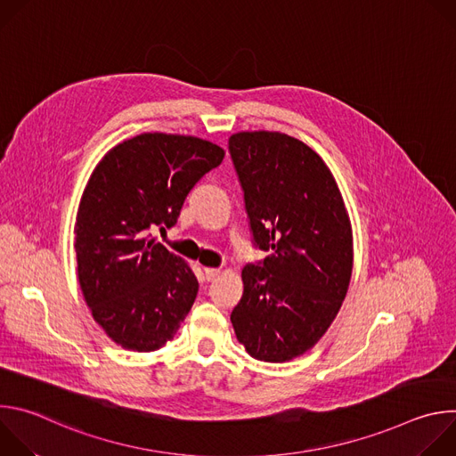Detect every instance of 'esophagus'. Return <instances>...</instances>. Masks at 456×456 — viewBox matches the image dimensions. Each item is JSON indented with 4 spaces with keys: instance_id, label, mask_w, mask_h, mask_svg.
<instances>
[{
    "instance_id": "esophagus-1",
    "label": "esophagus",
    "mask_w": 456,
    "mask_h": 456,
    "mask_svg": "<svg viewBox=\"0 0 456 456\" xmlns=\"http://www.w3.org/2000/svg\"><path fill=\"white\" fill-rule=\"evenodd\" d=\"M204 274H206L208 281H215L222 274V271L220 269H204Z\"/></svg>"
}]
</instances>
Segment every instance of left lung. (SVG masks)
<instances>
[{
  "mask_svg": "<svg viewBox=\"0 0 456 456\" xmlns=\"http://www.w3.org/2000/svg\"><path fill=\"white\" fill-rule=\"evenodd\" d=\"M229 151L254 243L269 250L243 267L231 322L250 357L285 362L310 350L343 305L354 267L350 216L332 171L305 142L240 132Z\"/></svg>",
  "mask_w": 456,
  "mask_h": 456,
  "instance_id": "1",
  "label": "left lung"
}]
</instances>
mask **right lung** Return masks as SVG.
Masks as SVG:
<instances>
[{"label": "right lung", "mask_w": 456, "mask_h": 456, "mask_svg": "<svg viewBox=\"0 0 456 456\" xmlns=\"http://www.w3.org/2000/svg\"><path fill=\"white\" fill-rule=\"evenodd\" d=\"M224 157L199 137L142 134L95 166L74 227L77 278L95 322L122 348L159 350L189 314L197 276L151 231L176 224L187 192Z\"/></svg>", "instance_id": "right-lung-1"}]
</instances>
